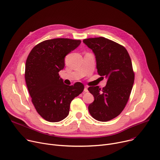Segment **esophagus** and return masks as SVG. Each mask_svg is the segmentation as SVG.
Listing matches in <instances>:
<instances>
[{
	"instance_id": "1",
	"label": "esophagus",
	"mask_w": 160,
	"mask_h": 160,
	"mask_svg": "<svg viewBox=\"0 0 160 160\" xmlns=\"http://www.w3.org/2000/svg\"><path fill=\"white\" fill-rule=\"evenodd\" d=\"M84 92H88V87L87 86H85V88H84Z\"/></svg>"
}]
</instances>
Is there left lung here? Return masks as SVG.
<instances>
[{
  "mask_svg": "<svg viewBox=\"0 0 160 160\" xmlns=\"http://www.w3.org/2000/svg\"><path fill=\"white\" fill-rule=\"evenodd\" d=\"M83 42L94 53L99 75L108 78L102 89L88 88L94 98L88 109L95 120L108 122L122 112L130 97L134 81L131 59L123 46L106 38H90Z\"/></svg>",
  "mask_w": 160,
  "mask_h": 160,
  "instance_id": "obj_1",
  "label": "left lung"
}]
</instances>
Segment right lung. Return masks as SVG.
<instances>
[{"mask_svg": "<svg viewBox=\"0 0 160 160\" xmlns=\"http://www.w3.org/2000/svg\"><path fill=\"white\" fill-rule=\"evenodd\" d=\"M80 43V40L64 38L46 40L32 49L27 58V88L37 112L48 122L66 118L71 101L84 89L80 82L64 84L58 73L64 68L65 57Z\"/></svg>", "mask_w": 160, "mask_h": 160, "instance_id": "1", "label": "right lung"}]
</instances>
